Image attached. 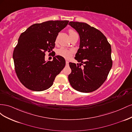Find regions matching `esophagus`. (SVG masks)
Here are the masks:
<instances>
[{"label": "esophagus", "instance_id": "1", "mask_svg": "<svg viewBox=\"0 0 132 132\" xmlns=\"http://www.w3.org/2000/svg\"><path fill=\"white\" fill-rule=\"evenodd\" d=\"M68 64H69V61H66V64L67 65H68Z\"/></svg>", "mask_w": 132, "mask_h": 132}]
</instances>
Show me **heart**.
<instances>
[{
	"label": "heart",
	"mask_w": 132,
	"mask_h": 132,
	"mask_svg": "<svg viewBox=\"0 0 132 132\" xmlns=\"http://www.w3.org/2000/svg\"><path fill=\"white\" fill-rule=\"evenodd\" d=\"M69 36H71L75 34H77L73 30H70L69 31ZM73 51L68 50L66 48H62L59 49L58 51V54L61 55V56L64 57L65 59H70L71 56L73 55Z\"/></svg>",
	"instance_id": "obj_1"
}]
</instances>
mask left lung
Returning <instances> with one entry per match:
<instances>
[{"label":"left lung","mask_w":132,"mask_h":132,"mask_svg":"<svg viewBox=\"0 0 132 132\" xmlns=\"http://www.w3.org/2000/svg\"><path fill=\"white\" fill-rule=\"evenodd\" d=\"M69 25L79 35V48L75 59L80 62L69 63L71 69L69 81L78 91L93 92L105 82L112 66L111 45L100 31L86 23L71 21Z\"/></svg>","instance_id":"obj_1"}]
</instances>
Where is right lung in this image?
<instances>
[{
  "instance_id": "obj_1",
  "label": "right lung",
  "mask_w": 132,
  "mask_h": 132,
  "mask_svg": "<svg viewBox=\"0 0 132 132\" xmlns=\"http://www.w3.org/2000/svg\"><path fill=\"white\" fill-rule=\"evenodd\" d=\"M68 20L48 21L35 23L22 33L13 52L15 72L26 88L35 91L46 90L53 85L56 76L65 65V59L54 56L45 61V53H53L58 33L68 23Z\"/></svg>"
}]
</instances>
